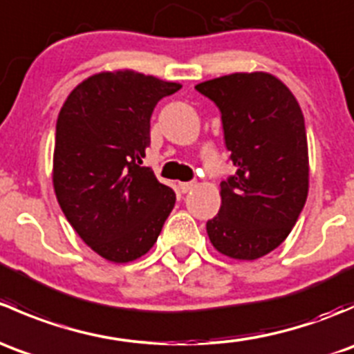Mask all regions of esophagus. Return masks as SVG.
<instances>
[{
  "label": "esophagus",
  "instance_id": "1",
  "mask_svg": "<svg viewBox=\"0 0 354 354\" xmlns=\"http://www.w3.org/2000/svg\"><path fill=\"white\" fill-rule=\"evenodd\" d=\"M195 188V183H180V190H181V194H188V192L190 190H194Z\"/></svg>",
  "mask_w": 354,
  "mask_h": 354
}]
</instances>
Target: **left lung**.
I'll list each match as a JSON object with an SVG mask.
<instances>
[{
    "label": "left lung",
    "mask_w": 354,
    "mask_h": 354,
    "mask_svg": "<svg viewBox=\"0 0 354 354\" xmlns=\"http://www.w3.org/2000/svg\"><path fill=\"white\" fill-rule=\"evenodd\" d=\"M216 102L236 174L221 183V209L207 221L214 248L257 260L277 248L308 195V144L301 108L266 71L231 73L195 85Z\"/></svg>",
    "instance_id": "left-lung-1"
}]
</instances>
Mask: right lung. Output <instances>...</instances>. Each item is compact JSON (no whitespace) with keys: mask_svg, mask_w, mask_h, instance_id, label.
I'll return each mask as SVG.
<instances>
[{"mask_svg":"<svg viewBox=\"0 0 354 354\" xmlns=\"http://www.w3.org/2000/svg\"><path fill=\"white\" fill-rule=\"evenodd\" d=\"M180 88L133 70L101 71L78 84L59 111L56 198L84 243L109 262L145 255L176 202L140 164L151 145L152 111Z\"/></svg>","mask_w":354,"mask_h":354,"instance_id":"right-lung-1","label":"right lung"}]
</instances>
